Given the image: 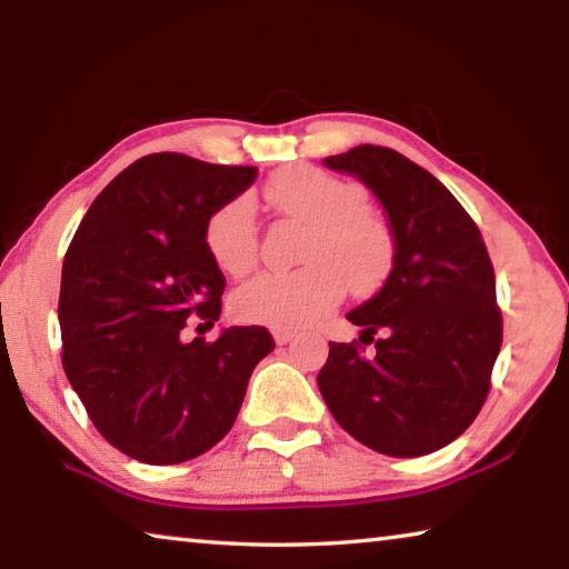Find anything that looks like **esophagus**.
<instances>
[{
  "label": "esophagus",
  "instance_id": "obj_1",
  "mask_svg": "<svg viewBox=\"0 0 569 569\" xmlns=\"http://www.w3.org/2000/svg\"><path fill=\"white\" fill-rule=\"evenodd\" d=\"M273 339H276V345H291V341L296 339V331H288V329H276L273 331Z\"/></svg>",
  "mask_w": 569,
  "mask_h": 569
}]
</instances>
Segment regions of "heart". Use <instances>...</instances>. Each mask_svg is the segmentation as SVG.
Here are the masks:
<instances>
[{
  "instance_id": "1",
  "label": "heart",
  "mask_w": 569,
  "mask_h": 569,
  "mask_svg": "<svg viewBox=\"0 0 569 569\" xmlns=\"http://www.w3.org/2000/svg\"><path fill=\"white\" fill-rule=\"evenodd\" d=\"M266 204L281 218L306 224L301 268L260 273L232 293L240 319L276 329L317 321L349 293L380 288L395 266V232L367 207L365 189L311 164H293L263 187ZM207 248L230 276H246L258 260V224L248 200L222 204L207 222Z\"/></svg>"
}]
</instances>
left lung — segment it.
I'll use <instances>...</instances> for the list:
<instances>
[{
    "instance_id": "8db88e82",
    "label": "left lung",
    "mask_w": 569,
    "mask_h": 569,
    "mask_svg": "<svg viewBox=\"0 0 569 569\" xmlns=\"http://www.w3.org/2000/svg\"><path fill=\"white\" fill-rule=\"evenodd\" d=\"M323 164L372 189L398 250L380 293L347 313L365 329L359 341H329L321 398L377 453H432L471 426L491 390L501 311L489 250L461 202L395 149L362 143ZM362 343L376 345L369 358Z\"/></svg>"
}]
</instances>
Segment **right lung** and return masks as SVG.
<instances>
[{"label":"right lung","instance_id":"right-lung-1","mask_svg":"<svg viewBox=\"0 0 569 569\" xmlns=\"http://www.w3.org/2000/svg\"><path fill=\"white\" fill-rule=\"evenodd\" d=\"M256 167L149 154L96 197L62 260V369L96 430L141 463L171 466L228 436L263 327L182 341L187 319H220L224 276L207 222L256 182Z\"/></svg>","mask_w":569,"mask_h":569}]
</instances>
